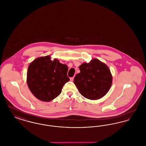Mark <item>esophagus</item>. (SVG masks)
I'll return each mask as SVG.
<instances>
[{"mask_svg": "<svg viewBox=\"0 0 146 146\" xmlns=\"http://www.w3.org/2000/svg\"><path fill=\"white\" fill-rule=\"evenodd\" d=\"M74 78V76H73V77H72V78H70V81H73Z\"/></svg>", "mask_w": 146, "mask_h": 146, "instance_id": "1", "label": "esophagus"}]
</instances>
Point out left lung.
Listing matches in <instances>:
<instances>
[{"instance_id":"obj_1","label":"left lung","mask_w":146,"mask_h":146,"mask_svg":"<svg viewBox=\"0 0 146 146\" xmlns=\"http://www.w3.org/2000/svg\"><path fill=\"white\" fill-rule=\"evenodd\" d=\"M80 72L74 79V83L84 97L92 100L100 99L108 92L112 83V76L108 66L94 58L79 67Z\"/></svg>"}]
</instances>
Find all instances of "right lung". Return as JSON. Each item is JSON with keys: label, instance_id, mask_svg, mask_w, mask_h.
Segmentation results:
<instances>
[{"label": "right lung", "instance_id": "add662e5", "mask_svg": "<svg viewBox=\"0 0 146 146\" xmlns=\"http://www.w3.org/2000/svg\"><path fill=\"white\" fill-rule=\"evenodd\" d=\"M67 66L50 56L36 58L30 63L27 74L28 88L35 97L49 102L57 97L63 85L70 81Z\"/></svg>", "mask_w": 146, "mask_h": 146}]
</instances>
